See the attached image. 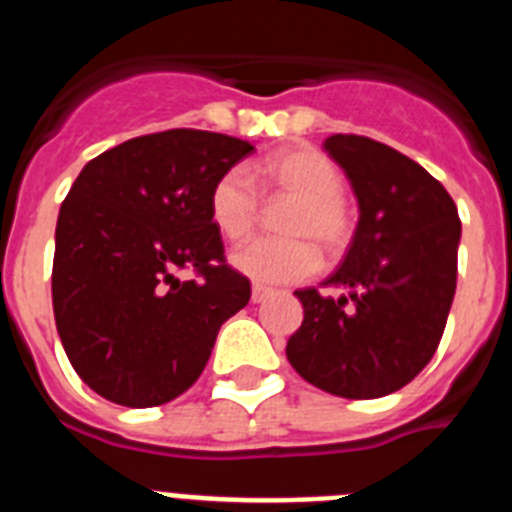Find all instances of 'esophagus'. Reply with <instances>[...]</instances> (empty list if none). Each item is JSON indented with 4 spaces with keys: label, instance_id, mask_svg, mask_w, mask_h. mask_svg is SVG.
I'll return each mask as SVG.
<instances>
[{
    "label": "esophagus",
    "instance_id": "obj_1",
    "mask_svg": "<svg viewBox=\"0 0 512 512\" xmlns=\"http://www.w3.org/2000/svg\"><path fill=\"white\" fill-rule=\"evenodd\" d=\"M271 292H274L271 287H264V284H253L251 302H253V305H259V302H264L266 297H271Z\"/></svg>",
    "mask_w": 512,
    "mask_h": 512
}]
</instances>
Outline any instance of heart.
Masks as SVG:
<instances>
[{
    "label": "heart",
    "mask_w": 512,
    "mask_h": 512,
    "mask_svg": "<svg viewBox=\"0 0 512 512\" xmlns=\"http://www.w3.org/2000/svg\"><path fill=\"white\" fill-rule=\"evenodd\" d=\"M266 194H284L292 207L282 217L287 238H256L230 256L243 277L261 284H284L305 279L318 266V243L333 253L346 243L348 217L343 210V176L330 158L315 148H287L253 166L223 171L210 189V220L225 241H243L256 225L259 194L250 174Z\"/></svg>",
    "instance_id": "heart-1"
}]
</instances>
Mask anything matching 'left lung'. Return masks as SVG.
Listing matches in <instances>:
<instances>
[{
  "mask_svg": "<svg viewBox=\"0 0 512 512\" xmlns=\"http://www.w3.org/2000/svg\"><path fill=\"white\" fill-rule=\"evenodd\" d=\"M323 148L348 176L359 223L325 284L297 289L305 318L287 341L295 372L348 400H374L418 377L436 354L456 292L461 223L454 200L413 158L364 135Z\"/></svg>",
  "mask_w": 512,
  "mask_h": 512,
  "instance_id": "obj_1",
  "label": "left lung"
}]
</instances>
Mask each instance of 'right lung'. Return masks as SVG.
Segmentation results:
<instances>
[{
    "label": "right lung",
    "instance_id": "add662e5",
    "mask_svg": "<svg viewBox=\"0 0 512 512\" xmlns=\"http://www.w3.org/2000/svg\"><path fill=\"white\" fill-rule=\"evenodd\" d=\"M253 151L207 130H166L92 158L63 200L53 315L63 351L104 400L153 408L187 392L217 330L251 300L225 264L210 189ZM197 268L202 280L178 279Z\"/></svg>",
    "mask_w": 512,
    "mask_h": 512
}]
</instances>
